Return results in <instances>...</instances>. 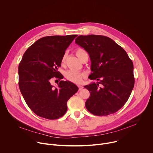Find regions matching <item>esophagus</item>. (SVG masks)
<instances>
[{
  "mask_svg": "<svg viewBox=\"0 0 153 153\" xmlns=\"http://www.w3.org/2000/svg\"><path fill=\"white\" fill-rule=\"evenodd\" d=\"M78 87H79V91L82 90L83 88V86L82 85H78Z\"/></svg>",
  "mask_w": 153,
  "mask_h": 153,
  "instance_id": "1",
  "label": "esophagus"
}]
</instances>
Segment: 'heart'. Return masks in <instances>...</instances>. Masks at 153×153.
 <instances>
[{"label":"heart","instance_id":"heart-1","mask_svg":"<svg viewBox=\"0 0 153 153\" xmlns=\"http://www.w3.org/2000/svg\"><path fill=\"white\" fill-rule=\"evenodd\" d=\"M85 53H86L85 51L82 48H79L76 51V55L79 59L81 58L82 56ZM65 58H66V54H64L61 59V62L62 63L65 62ZM65 76L67 80H68L71 82H73L75 83H79L82 81L83 79L85 76V74L74 70H69L65 72Z\"/></svg>","mask_w":153,"mask_h":153}]
</instances>
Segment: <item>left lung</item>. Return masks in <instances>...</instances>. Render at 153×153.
Returning <instances> with one entry per match:
<instances>
[{
	"instance_id": "obj_1",
	"label": "left lung",
	"mask_w": 153,
	"mask_h": 153,
	"mask_svg": "<svg viewBox=\"0 0 153 153\" xmlns=\"http://www.w3.org/2000/svg\"><path fill=\"white\" fill-rule=\"evenodd\" d=\"M75 43L89 54L92 71L89 77L98 81L84 86L90 92L85 102L87 110L99 116L117 112L128 100L134 85L132 60L106 36H79Z\"/></svg>"
}]
</instances>
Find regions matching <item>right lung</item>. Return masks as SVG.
<instances>
[{
    "label": "right lung",
    "instance_id": "add662e5",
    "mask_svg": "<svg viewBox=\"0 0 153 153\" xmlns=\"http://www.w3.org/2000/svg\"><path fill=\"white\" fill-rule=\"evenodd\" d=\"M77 35L51 36L40 38L25 52L19 65V86L27 105L36 115L57 119L67 110V101L78 87L60 80L57 88L51 85L53 77L63 79L57 71L61 59Z\"/></svg>",
    "mask_w": 153,
    "mask_h": 153
}]
</instances>
